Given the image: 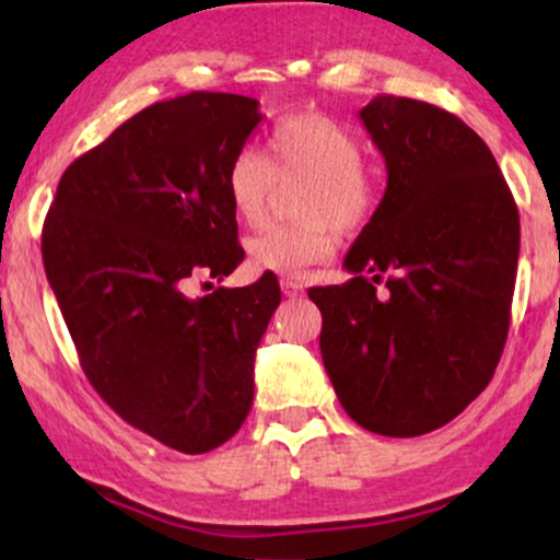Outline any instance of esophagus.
Listing matches in <instances>:
<instances>
[{
    "instance_id": "esophagus-1",
    "label": "esophagus",
    "mask_w": 560,
    "mask_h": 560,
    "mask_svg": "<svg viewBox=\"0 0 560 560\" xmlns=\"http://www.w3.org/2000/svg\"><path fill=\"white\" fill-rule=\"evenodd\" d=\"M281 292H284L287 298H300L302 284L298 279H281Z\"/></svg>"
}]
</instances>
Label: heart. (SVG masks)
<instances>
[{"label": "heart", "instance_id": "b5f03b06", "mask_svg": "<svg viewBox=\"0 0 560 560\" xmlns=\"http://www.w3.org/2000/svg\"><path fill=\"white\" fill-rule=\"evenodd\" d=\"M305 178L302 223L266 226L247 242L253 268L300 276L334 253V234L369 226L378 208V184L363 168V144L345 124L320 113L279 118L262 139V155L242 147L229 160L226 197L234 215L255 226L266 213L276 182Z\"/></svg>", "mask_w": 560, "mask_h": 560}]
</instances>
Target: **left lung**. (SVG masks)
<instances>
[{"label":"left lung","instance_id":"left-lung-1","mask_svg":"<svg viewBox=\"0 0 560 560\" xmlns=\"http://www.w3.org/2000/svg\"><path fill=\"white\" fill-rule=\"evenodd\" d=\"M387 189L345 268L313 287L320 355L352 421L384 436L445 427L503 355L518 210L490 147L453 113L382 94L361 110Z\"/></svg>","mask_w":560,"mask_h":560}]
</instances>
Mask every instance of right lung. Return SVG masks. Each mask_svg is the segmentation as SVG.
I'll list each match as a JSON object with an SVG mask.
<instances>
[{
	"instance_id": "add662e5",
	"label": "right lung",
	"mask_w": 560,
	"mask_h": 560,
	"mask_svg": "<svg viewBox=\"0 0 560 560\" xmlns=\"http://www.w3.org/2000/svg\"><path fill=\"white\" fill-rule=\"evenodd\" d=\"M260 120L242 94L155 102L68 165L44 221V271L83 374L120 419L186 455L240 432L281 302L273 273L191 294L244 260L223 178Z\"/></svg>"
}]
</instances>
